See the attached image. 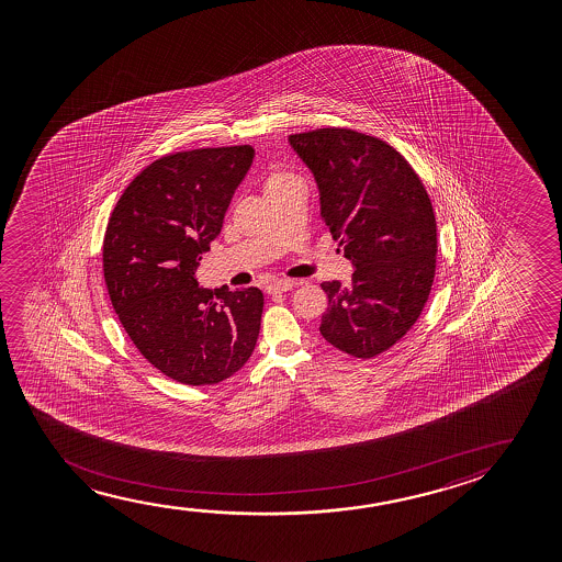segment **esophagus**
I'll return each mask as SVG.
<instances>
[{"instance_id":"1","label":"esophagus","mask_w":562,"mask_h":562,"mask_svg":"<svg viewBox=\"0 0 562 562\" xmlns=\"http://www.w3.org/2000/svg\"><path fill=\"white\" fill-rule=\"evenodd\" d=\"M295 282L290 280V278H278V280H272L269 285H267V292L269 293H282L290 292L292 290Z\"/></svg>"}]
</instances>
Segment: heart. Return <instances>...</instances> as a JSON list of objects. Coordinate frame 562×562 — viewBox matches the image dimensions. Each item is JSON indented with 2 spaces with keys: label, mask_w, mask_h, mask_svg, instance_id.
Masks as SVG:
<instances>
[{
  "label": "heart",
  "mask_w": 562,
  "mask_h": 562,
  "mask_svg": "<svg viewBox=\"0 0 562 562\" xmlns=\"http://www.w3.org/2000/svg\"><path fill=\"white\" fill-rule=\"evenodd\" d=\"M295 178L297 177L293 175L292 170L282 169V167H274V169L269 170V175L265 178V190L288 184V182H292Z\"/></svg>",
  "instance_id": "heart-1"
}]
</instances>
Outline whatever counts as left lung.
Masks as SVG:
<instances>
[{"instance_id":"8db88e82","label":"left lung","mask_w":562,"mask_h":562,"mask_svg":"<svg viewBox=\"0 0 562 562\" xmlns=\"http://www.w3.org/2000/svg\"><path fill=\"white\" fill-rule=\"evenodd\" d=\"M290 144L313 170L324 228L353 262L349 284L323 282L321 334L357 359L395 346L423 313L436 277V216L411 162L384 139L339 126Z\"/></svg>"}]
</instances>
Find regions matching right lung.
<instances>
[{"mask_svg": "<svg viewBox=\"0 0 562 562\" xmlns=\"http://www.w3.org/2000/svg\"><path fill=\"white\" fill-rule=\"evenodd\" d=\"M254 155L251 146L165 155L134 177L109 216L103 277L113 308L144 359L180 384L231 378L259 338V288L213 292L193 278Z\"/></svg>", "mask_w": 562, "mask_h": 562, "instance_id": "right-lung-1", "label": "right lung"}]
</instances>
